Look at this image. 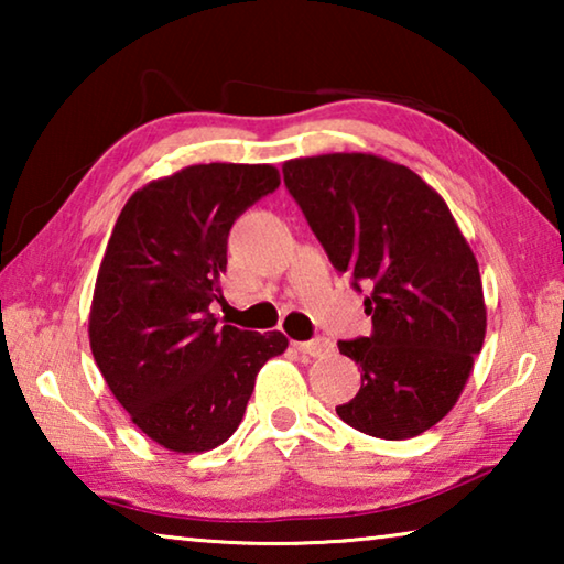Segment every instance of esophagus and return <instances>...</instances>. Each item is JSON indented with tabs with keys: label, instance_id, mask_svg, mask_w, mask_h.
Returning a JSON list of instances; mask_svg holds the SVG:
<instances>
[{
	"label": "esophagus",
	"instance_id": "obj_1",
	"mask_svg": "<svg viewBox=\"0 0 564 564\" xmlns=\"http://www.w3.org/2000/svg\"><path fill=\"white\" fill-rule=\"evenodd\" d=\"M293 346H295V350L303 352V356H311V358H321L333 350V343L328 338H313V340L293 343Z\"/></svg>",
	"mask_w": 564,
	"mask_h": 564
}]
</instances>
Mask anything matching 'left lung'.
I'll return each mask as SVG.
<instances>
[{
  "instance_id": "obj_1",
  "label": "left lung",
  "mask_w": 564,
  "mask_h": 564,
  "mask_svg": "<svg viewBox=\"0 0 564 564\" xmlns=\"http://www.w3.org/2000/svg\"><path fill=\"white\" fill-rule=\"evenodd\" d=\"M283 181L330 263L370 289L373 333L338 343L360 390L336 413L383 441L425 433L457 403L488 328L480 269L451 208L415 171L358 151L291 159Z\"/></svg>"
}]
</instances>
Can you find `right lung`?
Returning a JSON list of instances; mask_svg holds the SVG:
<instances>
[{"label":"right lung","instance_id":"obj_1","mask_svg":"<svg viewBox=\"0 0 564 564\" xmlns=\"http://www.w3.org/2000/svg\"><path fill=\"white\" fill-rule=\"evenodd\" d=\"M271 164H194L133 191L113 224L89 311L94 360L131 423L171 453L236 433L281 330L216 326L228 231L279 188Z\"/></svg>","mask_w":564,"mask_h":564}]
</instances>
